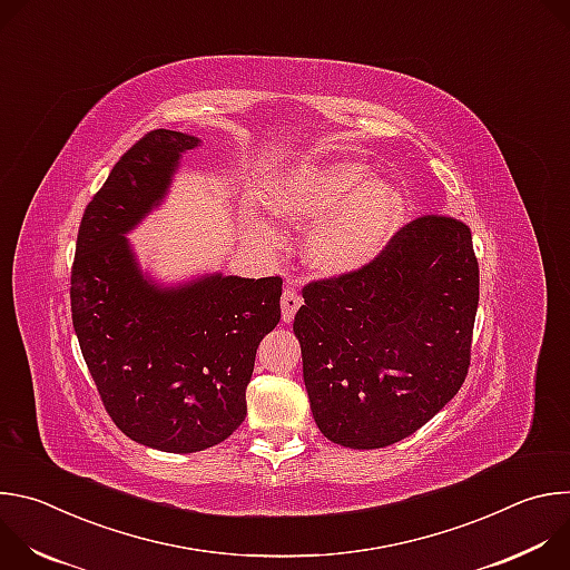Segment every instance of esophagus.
Returning a JSON list of instances; mask_svg holds the SVG:
<instances>
[{"instance_id": "1", "label": "esophagus", "mask_w": 570, "mask_h": 570, "mask_svg": "<svg viewBox=\"0 0 570 570\" xmlns=\"http://www.w3.org/2000/svg\"><path fill=\"white\" fill-rule=\"evenodd\" d=\"M299 306H302V297L293 288H286L284 295H282V317H284V322H291Z\"/></svg>"}]
</instances>
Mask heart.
<instances>
[{
  "label": "heart",
  "instance_id": "1",
  "mask_svg": "<svg viewBox=\"0 0 570 570\" xmlns=\"http://www.w3.org/2000/svg\"><path fill=\"white\" fill-rule=\"evenodd\" d=\"M268 205L288 225L315 223L304 243V259L324 277L367 268L409 216L403 191L390 180L367 178V167L352 159L295 169L277 183ZM262 229L271 234L266 225Z\"/></svg>",
  "mask_w": 570,
  "mask_h": 570
}]
</instances>
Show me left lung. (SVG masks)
<instances>
[{
    "label": "left lung",
    "mask_w": 570,
    "mask_h": 570,
    "mask_svg": "<svg viewBox=\"0 0 570 570\" xmlns=\"http://www.w3.org/2000/svg\"><path fill=\"white\" fill-rule=\"evenodd\" d=\"M478 284L471 229L438 214L367 268L306 284L293 332L322 435L383 449L435 417L469 370Z\"/></svg>",
    "instance_id": "obj_1"
}]
</instances>
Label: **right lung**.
<instances>
[{
	"instance_id": "obj_1",
	"label": "right lung",
	"mask_w": 570,
	"mask_h": 570,
	"mask_svg": "<svg viewBox=\"0 0 570 570\" xmlns=\"http://www.w3.org/2000/svg\"><path fill=\"white\" fill-rule=\"evenodd\" d=\"M198 137L150 130L112 167L80 218L71 322L108 415L130 440L196 453L246 420L262 338L282 317V277L203 275L180 286L146 277L126 234L165 200Z\"/></svg>"
}]
</instances>
